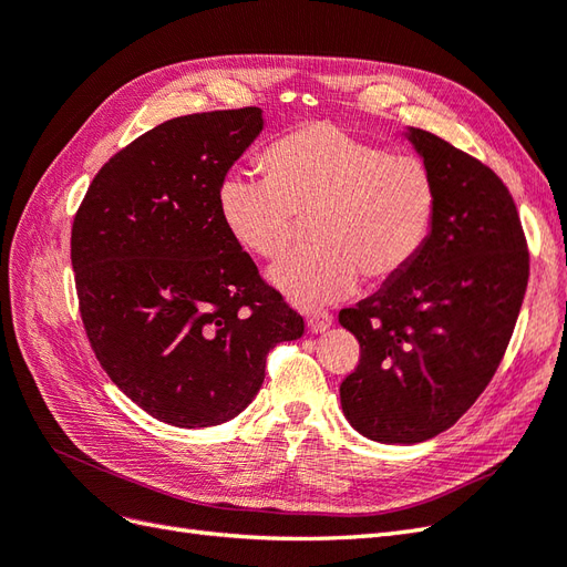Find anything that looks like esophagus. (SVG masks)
Returning a JSON list of instances; mask_svg holds the SVG:
<instances>
[{
    "label": "esophagus",
    "mask_w": 567,
    "mask_h": 567,
    "mask_svg": "<svg viewBox=\"0 0 567 567\" xmlns=\"http://www.w3.org/2000/svg\"><path fill=\"white\" fill-rule=\"evenodd\" d=\"M331 321H333V317L326 312V310H312V312H307V326H310V331L312 333H321V331H326L331 326Z\"/></svg>",
    "instance_id": "34e87169"
}]
</instances>
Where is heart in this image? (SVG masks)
Instances as JSON below:
<instances>
[{"mask_svg": "<svg viewBox=\"0 0 567 567\" xmlns=\"http://www.w3.org/2000/svg\"><path fill=\"white\" fill-rule=\"evenodd\" d=\"M269 175L231 167L217 186V210L234 241L277 260L300 217H315L317 246L288 255L271 281L302 307L350 296L359 274L385 284L416 260L437 213L427 165L331 123L286 132L267 153Z\"/></svg>", "mask_w": 567, "mask_h": 567, "instance_id": "heart-1", "label": "heart"}]
</instances>
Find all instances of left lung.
Here are the masks:
<instances>
[{
  "instance_id": "1",
  "label": "left lung",
  "mask_w": 567,
  "mask_h": 567,
  "mask_svg": "<svg viewBox=\"0 0 567 567\" xmlns=\"http://www.w3.org/2000/svg\"><path fill=\"white\" fill-rule=\"evenodd\" d=\"M437 186L431 236L400 277L340 310L359 364L340 404L359 433L414 444L452 427L489 385L516 329L529 252L516 203L494 169L414 130Z\"/></svg>"
}]
</instances>
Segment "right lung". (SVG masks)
<instances>
[{
	"instance_id": "obj_1",
	"label": "right lung",
	"mask_w": 567,
	"mask_h": 567,
	"mask_svg": "<svg viewBox=\"0 0 567 567\" xmlns=\"http://www.w3.org/2000/svg\"><path fill=\"white\" fill-rule=\"evenodd\" d=\"M260 130L255 106L167 120L99 169L73 219L90 346L109 379L169 425L241 414L269 350L305 331L217 210L221 175Z\"/></svg>"
}]
</instances>
